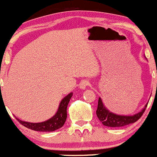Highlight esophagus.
<instances>
[{
  "label": "esophagus",
  "instance_id": "obj_1",
  "mask_svg": "<svg viewBox=\"0 0 157 157\" xmlns=\"http://www.w3.org/2000/svg\"><path fill=\"white\" fill-rule=\"evenodd\" d=\"M89 85V82L87 80H84V81H82L79 84V88L81 89H86L87 88V86Z\"/></svg>",
  "mask_w": 157,
  "mask_h": 157
}]
</instances>
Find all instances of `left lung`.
Masks as SVG:
<instances>
[{"mask_svg":"<svg viewBox=\"0 0 157 157\" xmlns=\"http://www.w3.org/2000/svg\"><path fill=\"white\" fill-rule=\"evenodd\" d=\"M147 106V104L145 105L144 108H143L141 111L136 113V114L132 115V116L131 115H129V116L119 115L109 111L104 105L102 98L99 97L98 102V108L96 110V115L100 122H102L104 126H109V127H121V126H127V125L136 122L143 116Z\"/></svg>","mask_w":157,"mask_h":157,"instance_id":"obj_1","label":"left lung"}]
</instances>
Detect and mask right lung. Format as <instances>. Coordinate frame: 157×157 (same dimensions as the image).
Listing matches in <instances>:
<instances>
[{"mask_svg":"<svg viewBox=\"0 0 157 157\" xmlns=\"http://www.w3.org/2000/svg\"><path fill=\"white\" fill-rule=\"evenodd\" d=\"M72 95L73 93L71 92L62 98L56 113L48 120L41 122H29L22 121L17 118V119L21 124L32 130L39 131V132H53L56 129H60L64 126L66 120L67 107Z\"/></svg>","mask_w":157,"mask_h":157,"instance_id":"right-lung-1","label":"right lung"}]
</instances>
